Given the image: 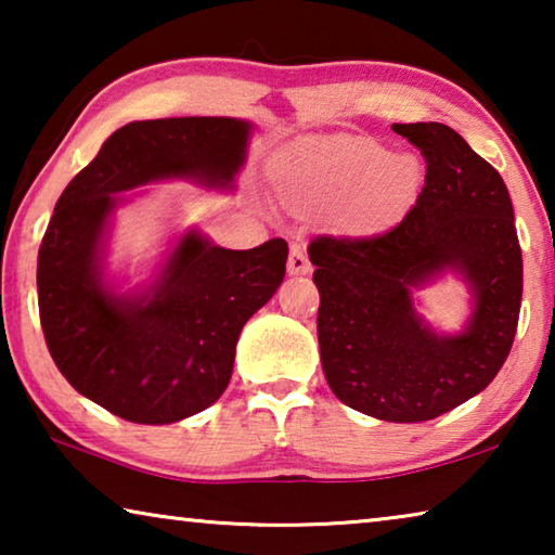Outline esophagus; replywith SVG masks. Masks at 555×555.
I'll list each match as a JSON object with an SVG mask.
<instances>
[{
    "mask_svg": "<svg viewBox=\"0 0 555 555\" xmlns=\"http://www.w3.org/2000/svg\"><path fill=\"white\" fill-rule=\"evenodd\" d=\"M286 269H288L291 276H304V274H308V271H311V261H308V257L304 255V249H300L298 244L291 247Z\"/></svg>",
    "mask_w": 555,
    "mask_h": 555,
    "instance_id": "esophagus-1",
    "label": "esophagus"
}]
</instances>
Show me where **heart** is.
I'll return each mask as SVG.
<instances>
[{"mask_svg":"<svg viewBox=\"0 0 555 555\" xmlns=\"http://www.w3.org/2000/svg\"><path fill=\"white\" fill-rule=\"evenodd\" d=\"M281 191L294 203L350 198L347 215L357 228H382L411 208L424 183V168L411 154L357 142L300 156L281 168Z\"/></svg>","mask_w":555,"mask_h":555,"instance_id":"heart-1","label":"heart"}]
</instances>
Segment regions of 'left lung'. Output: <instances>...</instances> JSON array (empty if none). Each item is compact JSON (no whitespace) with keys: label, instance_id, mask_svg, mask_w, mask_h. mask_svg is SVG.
<instances>
[{"label":"left lung","instance_id":"obj_1","mask_svg":"<svg viewBox=\"0 0 555 555\" xmlns=\"http://www.w3.org/2000/svg\"><path fill=\"white\" fill-rule=\"evenodd\" d=\"M393 131L426 158L416 205L374 237H318L308 257L333 393L372 418L418 424L473 399L502 370L519 323L524 269L502 176L440 121ZM446 273L470 291L474 311L460 334H438L412 300Z\"/></svg>","mask_w":555,"mask_h":555}]
</instances>
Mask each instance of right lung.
<instances>
[{
    "label": "right lung",
    "mask_w": 555,
    "mask_h": 555,
    "mask_svg": "<svg viewBox=\"0 0 555 555\" xmlns=\"http://www.w3.org/2000/svg\"><path fill=\"white\" fill-rule=\"evenodd\" d=\"M249 134L237 117L129 121L55 203L36 269L46 345L75 391L131 424H176L222 397L244 323L284 281L288 244L237 251L191 228L149 284L119 291L105 271L112 218L146 183L232 191Z\"/></svg>",
    "instance_id": "obj_1"
}]
</instances>
